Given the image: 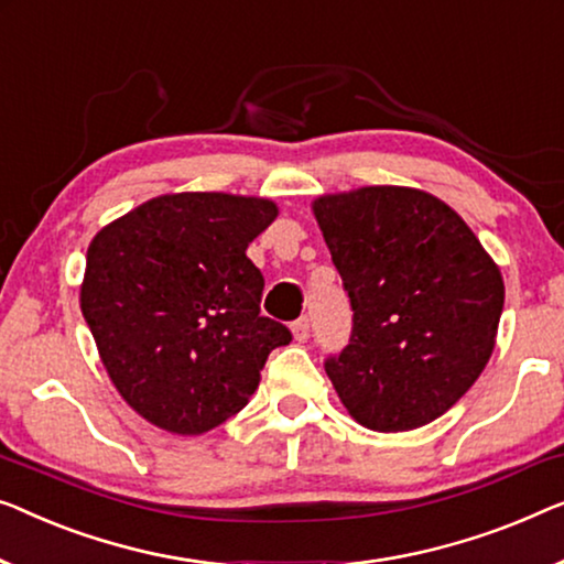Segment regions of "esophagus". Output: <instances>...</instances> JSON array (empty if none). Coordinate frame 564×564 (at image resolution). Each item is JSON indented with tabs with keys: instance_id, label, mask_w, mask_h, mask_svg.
Returning a JSON list of instances; mask_svg holds the SVG:
<instances>
[{
	"instance_id": "obj_1",
	"label": "esophagus",
	"mask_w": 564,
	"mask_h": 564,
	"mask_svg": "<svg viewBox=\"0 0 564 564\" xmlns=\"http://www.w3.org/2000/svg\"><path fill=\"white\" fill-rule=\"evenodd\" d=\"M292 336L300 343H305L310 338V317H300V321L292 323Z\"/></svg>"
}]
</instances>
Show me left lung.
Wrapping results in <instances>:
<instances>
[{
  "instance_id": "8db88e82",
  "label": "left lung",
  "mask_w": 564,
  "mask_h": 564,
  "mask_svg": "<svg viewBox=\"0 0 564 564\" xmlns=\"http://www.w3.org/2000/svg\"><path fill=\"white\" fill-rule=\"evenodd\" d=\"M313 214L354 310L348 346L325 361L343 406L377 432L437 420L494 354L499 267L447 203L417 187L321 195Z\"/></svg>"
}]
</instances>
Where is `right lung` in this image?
I'll return each mask as SVG.
<instances>
[{"instance_id":"add662e5","label":"right lung","mask_w":564,"mask_h":564,"mask_svg":"<svg viewBox=\"0 0 564 564\" xmlns=\"http://www.w3.org/2000/svg\"><path fill=\"white\" fill-rule=\"evenodd\" d=\"M274 218L267 198L173 193L94 236L80 310L113 387L147 422L175 435L218 427L292 340L259 310L264 276L247 257Z\"/></svg>"}]
</instances>
